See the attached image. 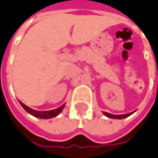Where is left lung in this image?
Segmentation results:
<instances>
[{
	"instance_id": "8db88e82",
	"label": "left lung",
	"mask_w": 158,
	"mask_h": 158,
	"mask_svg": "<svg viewBox=\"0 0 158 158\" xmlns=\"http://www.w3.org/2000/svg\"><path fill=\"white\" fill-rule=\"evenodd\" d=\"M134 112V111H133ZM133 112H131V113H127V114H123V115H113V114H110V113H108V112H106L104 111V114L108 117V118H115V119H122V118H127L130 115H131Z\"/></svg>"
}]
</instances>
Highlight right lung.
Returning a JSON list of instances; mask_svg holds the SVG:
<instances>
[{
  "label": "right lung",
  "instance_id": "add662e5",
  "mask_svg": "<svg viewBox=\"0 0 158 158\" xmlns=\"http://www.w3.org/2000/svg\"><path fill=\"white\" fill-rule=\"evenodd\" d=\"M20 102V104L21 105V106L25 109V110L27 112H28L29 114L31 115L34 116L36 118H44V119H47V118H54L58 116L60 113L61 112V110L64 109L65 107V104L63 106H60L59 108H57L55 110H46V111H38V110H33L31 109L30 107L28 106H25L22 102Z\"/></svg>",
  "mask_w": 158,
  "mask_h": 158
}]
</instances>
